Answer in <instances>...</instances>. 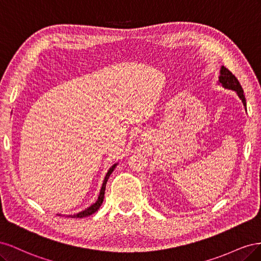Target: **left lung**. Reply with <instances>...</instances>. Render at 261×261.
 <instances>
[{"label":"left lung","mask_w":261,"mask_h":261,"mask_svg":"<svg viewBox=\"0 0 261 261\" xmlns=\"http://www.w3.org/2000/svg\"><path fill=\"white\" fill-rule=\"evenodd\" d=\"M219 84L222 85L224 88L226 89H231L234 90L236 93H238V96L240 97V99L242 100L243 105L245 107V110H246V99H245L244 96V91L242 86L240 84V82L238 81V78H236L230 70H228L226 67L224 66H221L220 69V76H219Z\"/></svg>","instance_id":"left-lung-1"}]
</instances>
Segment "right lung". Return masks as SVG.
Returning <instances> with one entry per match:
<instances>
[{"label":"right lung","mask_w":261,"mask_h":261,"mask_svg":"<svg viewBox=\"0 0 261 261\" xmlns=\"http://www.w3.org/2000/svg\"><path fill=\"white\" fill-rule=\"evenodd\" d=\"M117 165V163H115V164H113L111 168H110V170L108 171V173H107V175H106V177H105V180H103V184H102V187H101V191H100V194H99V197H98V200L94 202L93 204H91V206L89 207V208H87V209H85L84 211H82V212H80V213H77V215H74V216H69V217H72V218H80V219H82V218H85V217H88V216H91L92 213H94L96 211H98V209L100 208V206L102 204V202H103V198H105V192H106V185H107V181H108V179H109V177H110V175H111V173L114 171V169H115V167ZM60 216V215H59Z\"/></svg>","instance_id":"1"}]
</instances>
